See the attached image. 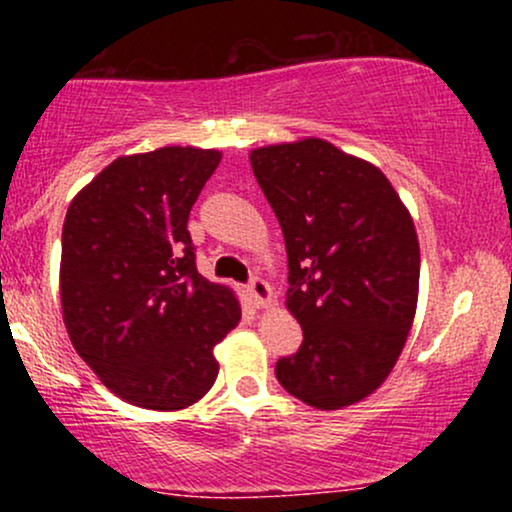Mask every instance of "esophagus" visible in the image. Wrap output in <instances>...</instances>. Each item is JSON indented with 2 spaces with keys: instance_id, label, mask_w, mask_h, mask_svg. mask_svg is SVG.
Here are the masks:
<instances>
[{
  "instance_id": "esophagus-1",
  "label": "esophagus",
  "mask_w": 512,
  "mask_h": 512,
  "mask_svg": "<svg viewBox=\"0 0 512 512\" xmlns=\"http://www.w3.org/2000/svg\"><path fill=\"white\" fill-rule=\"evenodd\" d=\"M248 293L252 298V303L255 305H264L272 298V289H269V284L264 279H260V276H252L250 284H248Z\"/></svg>"
}]
</instances>
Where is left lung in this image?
<instances>
[{
	"label": "left lung",
	"instance_id": "obj_1",
	"mask_svg": "<svg viewBox=\"0 0 512 512\" xmlns=\"http://www.w3.org/2000/svg\"><path fill=\"white\" fill-rule=\"evenodd\" d=\"M252 173L289 255L303 330L276 380L315 409L349 407L390 375L419 298V240L390 180L322 139L255 149Z\"/></svg>",
	"mask_w": 512,
	"mask_h": 512
}]
</instances>
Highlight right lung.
I'll return each mask as SVG.
<instances>
[{
	"instance_id": "right-lung-1",
	"label": "right lung",
	"mask_w": 512,
	"mask_h": 512,
	"mask_svg": "<svg viewBox=\"0 0 512 512\" xmlns=\"http://www.w3.org/2000/svg\"><path fill=\"white\" fill-rule=\"evenodd\" d=\"M219 161L192 146L117 158L67 209L64 325L93 373L137 407L185 409L207 395L214 346L240 320L233 291L197 272L187 231Z\"/></svg>"
}]
</instances>
